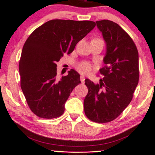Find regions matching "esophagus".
I'll return each instance as SVG.
<instances>
[{"label": "esophagus", "mask_w": 155, "mask_h": 155, "mask_svg": "<svg viewBox=\"0 0 155 155\" xmlns=\"http://www.w3.org/2000/svg\"><path fill=\"white\" fill-rule=\"evenodd\" d=\"M80 79H81V83L84 84V80H85V77H84V76L81 75V77H80Z\"/></svg>", "instance_id": "1"}]
</instances>
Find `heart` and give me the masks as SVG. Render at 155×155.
I'll use <instances>...</instances> for the list:
<instances>
[{"label": "heart", "instance_id": "b5f03b06", "mask_svg": "<svg viewBox=\"0 0 155 155\" xmlns=\"http://www.w3.org/2000/svg\"><path fill=\"white\" fill-rule=\"evenodd\" d=\"M77 69L83 74H87L91 71V65L88 62H81L77 65Z\"/></svg>", "mask_w": 155, "mask_h": 155}]
</instances>
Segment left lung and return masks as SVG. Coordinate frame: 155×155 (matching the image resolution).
Instances as JSON below:
<instances>
[{
	"label": "left lung",
	"mask_w": 155,
	"mask_h": 155,
	"mask_svg": "<svg viewBox=\"0 0 155 155\" xmlns=\"http://www.w3.org/2000/svg\"><path fill=\"white\" fill-rule=\"evenodd\" d=\"M96 23L107 46L105 66L99 70L104 77L97 84L85 79L88 94L84 108L90 120L106 123L119 117L132 101L139 82V54L132 39L120 25L109 20Z\"/></svg>",
	"instance_id": "1"
}]
</instances>
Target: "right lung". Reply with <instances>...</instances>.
<instances>
[{"label":"right lung","mask_w":155,"mask_h":155,"mask_svg":"<svg viewBox=\"0 0 155 155\" xmlns=\"http://www.w3.org/2000/svg\"><path fill=\"white\" fill-rule=\"evenodd\" d=\"M95 25L90 21L55 19L39 26L27 38L19 61L21 87L37 117L54 119L64 114L66 101L81 81L74 69L58 79L56 62L64 53L71 54Z\"/></svg>","instance_id":"add662e5"}]
</instances>
